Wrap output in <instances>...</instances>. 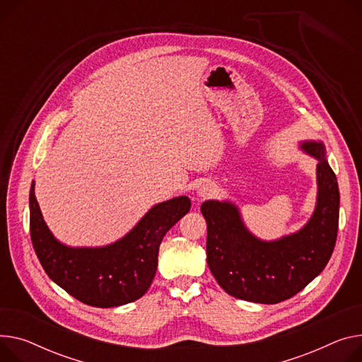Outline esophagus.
Segmentation results:
<instances>
[{
  "label": "esophagus",
  "instance_id": "1",
  "mask_svg": "<svg viewBox=\"0 0 362 362\" xmlns=\"http://www.w3.org/2000/svg\"><path fill=\"white\" fill-rule=\"evenodd\" d=\"M215 192H216V189H215V185H214V183H211V182H204V183L198 187L197 195H198V199L204 201V199H208V198L214 197Z\"/></svg>",
  "mask_w": 362,
  "mask_h": 362
}]
</instances>
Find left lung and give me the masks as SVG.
Segmentation results:
<instances>
[{"label": "left lung", "mask_w": 362, "mask_h": 362, "mask_svg": "<svg viewBox=\"0 0 362 362\" xmlns=\"http://www.w3.org/2000/svg\"><path fill=\"white\" fill-rule=\"evenodd\" d=\"M317 163V202L307 224L272 242L253 235L230 201H205L206 262L223 290L240 300L276 304L294 297L327 264L339 226V187L326 160L325 144L303 141Z\"/></svg>", "instance_id": "left-lung-1"}]
</instances>
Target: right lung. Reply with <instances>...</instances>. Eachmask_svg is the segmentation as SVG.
Segmentation results:
<instances>
[{
    "instance_id": "1",
    "label": "right lung",
    "mask_w": 362,
    "mask_h": 362,
    "mask_svg": "<svg viewBox=\"0 0 362 362\" xmlns=\"http://www.w3.org/2000/svg\"><path fill=\"white\" fill-rule=\"evenodd\" d=\"M30 237L37 259L57 285L93 307H117L148 291L157 271L158 247L165 233L190 209L187 197L154 205L117 242L102 247H69L47 228L30 187Z\"/></svg>"
}]
</instances>
